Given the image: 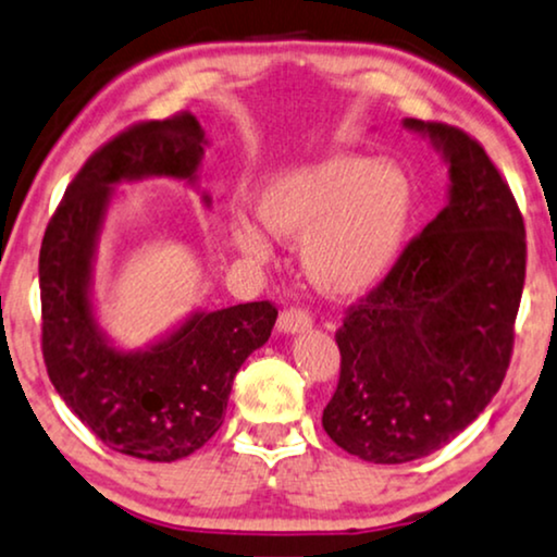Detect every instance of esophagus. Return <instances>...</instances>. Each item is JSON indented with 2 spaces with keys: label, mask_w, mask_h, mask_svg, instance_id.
Instances as JSON below:
<instances>
[{
  "label": "esophagus",
  "mask_w": 557,
  "mask_h": 557,
  "mask_svg": "<svg viewBox=\"0 0 557 557\" xmlns=\"http://www.w3.org/2000/svg\"><path fill=\"white\" fill-rule=\"evenodd\" d=\"M276 327H278V333H284V335L305 333V331H310V327H312V318L305 310L289 307V310H284V312L278 314Z\"/></svg>",
  "instance_id": "obj_1"
}]
</instances>
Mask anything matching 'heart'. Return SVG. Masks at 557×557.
<instances>
[{
    "label": "heart",
    "instance_id": "b5f03b06",
    "mask_svg": "<svg viewBox=\"0 0 557 557\" xmlns=\"http://www.w3.org/2000/svg\"><path fill=\"white\" fill-rule=\"evenodd\" d=\"M259 224L235 216L239 256L268 260L273 237L301 239V268L327 297L351 299L380 286L400 258L416 214V188L397 162L335 152L286 164L252 194Z\"/></svg>",
    "mask_w": 557,
    "mask_h": 557
}]
</instances>
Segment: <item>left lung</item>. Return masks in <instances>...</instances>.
I'll return each mask as SVG.
<instances>
[{"label": "left lung", "instance_id": "8db88e82", "mask_svg": "<svg viewBox=\"0 0 557 557\" xmlns=\"http://www.w3.org/2000/svg\"><path fill=\"white\" fill-rule=\"evenodd\" d=\"M449 168L446 206L335 333L341 380L322 429L348 455L403 465L449 444L509 369L524 222L485 149L459 128L405 119Z\"/></svg>", "mask_w": 557, "mask_h": 557}]
</instances>
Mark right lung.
I'll list each match as a JSON object with an SVG mask.
<instances>
[{
  "label": "right lung",
  "instance_id": "1",
  "mask_svg": "<svg viewBox=\"0 0 557 557\" xmlns=\"http://www.w3.org/2000/svg\"><path fill=\"white\" fill-rule=\"evenodd\" d=\"M206 134L194 115L149 121L98 149L66 188L40 245V307L48 380L66 408L121 455L175 462L216 434L232 382L271 338L268 301L194 310L144 348H123L100 325L95 260L121 185L149 177L198 185Z\"/></svg>",
  "mask_w": 557,
  "mask_h": 557
}]
</instances>
